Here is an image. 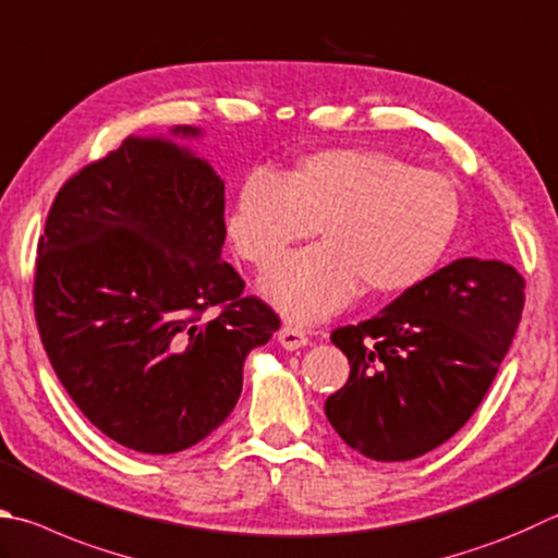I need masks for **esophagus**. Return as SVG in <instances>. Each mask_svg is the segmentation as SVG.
<instances>
[{"mask_svg": "<svg viewBox=\"0 0 558 558\" xmlns=\"http://www.w3.org/2000/svg\"><path fill=\"white\" fill-rule=\"evenodd\" d=\"M278 341H280V347L286 349V351H295V349L307 347L310 337H307V331H302L298 327H282L278 331Z\"/></svg>", "mask_w": 558, "mask_h": 558, "instance_id": "obj_1", "label": "esophagus"}]
</instances>
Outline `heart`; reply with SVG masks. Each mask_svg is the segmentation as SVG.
<instances>
[{
    "instance_id": "obj_1",
    "label": "heart",
    "mask_w": 558,
    "mask_h": 558,
    "mask_svg": "<svg viewBox=\"0 0 558 558\" xmlns=\"http://www.w3.org/2000/svg\"><path fill=\"white\" fill-rule=\"evenodd\" d=\"M461 219L456 187L383 150H322L290 175L258 168L241 182L227 231L244 260L268 268L290 244L327 241L292 253L260 280L290 322L327 319L351 305L363 282L404 292L447 256Z\"/></svg>"
}]
</instances>
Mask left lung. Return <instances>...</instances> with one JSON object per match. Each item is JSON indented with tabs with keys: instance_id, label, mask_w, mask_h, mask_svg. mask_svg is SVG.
I'll return each mask as SVG.
<instances>
[{
	"instance_id": "1",
	"label": "left lung",
	"mask_w": 558,
	"mask_h": 558,
	"mask_svg": "<svg viewBox=\"0 0 558 558\" xmlns=\"http://www.w3.org/2000/svg\"><path fill=\"white\" fill-rule=\"evenodd\" d=\"M524 280L510 263L459 258L376 317L331 333L351 363L324 412L351 449L410 461L478 408L518 331Z\"/></svg>"
}]
</instances>
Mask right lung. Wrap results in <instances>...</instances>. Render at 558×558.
I'll list each match as a JSON object with an SVG mask.
<instances>
[{"label": "right lung", "mask_w": 558, "mask_h": 558, "mask_svg": "<svg viewBox=\"0 0 558 558\" xmlns=\"http://www.w3.org/2000/svg\"><path fill=\"white\" fill-rule=\"evenodd\" d=\"M129 136L60 187L38 241L34 307L58 380L109 439L195 447L229 417L244 363L280 319L221 260L225 180L180 141ZM226 307L202 320L209 306Z\"/></svg>", "instance_id": "add662e5"}]
</instances>
